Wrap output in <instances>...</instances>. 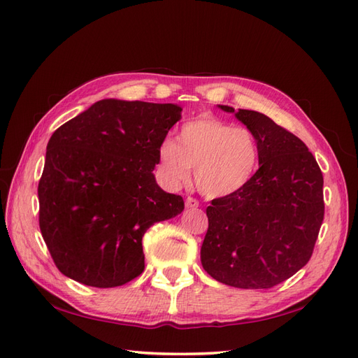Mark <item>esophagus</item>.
<instances>
[{
  "instance_id": "obj_1",
  "label": "esophagus",
  "mask_w": 358,
  "mask_h": 358,
  "mask_svg": "<svg viewBox=\"0 0 358 358\" xmlns=\"http://www.w3.org/2000/svg\"><path fill=\"white\" fill-rule=\"evenodd\" d=\"M199 206H200V203H199L196 199L188 197V199L185 200V208H187V209H196V208H199Z\"/></svg>"
}]
</instances>
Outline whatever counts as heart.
Listing matches in <instances>:
<instances>
[{
	"label": "heart",
	"mask_w": 358,
	"mask_h": 358,
	"mask_svg": "<svg viewBox=\"0 0 358 358\" xmlns=\"http://www.w3.org/2000/svg\"><path fill=\"white\" fill-rule=\"evenodd\" d=\"M258 159V142L248 128L203 115L182 125L176 143L167 138L159 145L157 169L169 188L185 183L194 169L203 196L221 199L252 179Z\"/></svg>",
	"instance_id": "obj_1"
}]
</instances>
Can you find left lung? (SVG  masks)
Returning <instances> with one entry per match:
<instances>
[{"label": "left lung", "mask_w": 358, "mask_h": 358, "mask_svg": "<svg viewBox=\"0 0 358 358\" xmlns=\"http://www.w3.org/2000/svg\"><path fill=\"white\" fill-rule=\"evenodd\" d=\"M218 107L255 136L259 169L241 191L206 209L201 264L225 285L272 288L312 255L324 220L322 173L308 146L268 116Z\"/></svg>", "instance_id": "8db88e82"}]
</instances>
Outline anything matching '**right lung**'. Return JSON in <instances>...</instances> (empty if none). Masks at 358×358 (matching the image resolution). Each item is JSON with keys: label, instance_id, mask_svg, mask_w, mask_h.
Listing matches in <instances>:
<instances>
[{"label": "right lung", "instance_id": "1", "mask_svg": "<svg viewBox=\"0 0 358 358\" xmlns=\"http://www.w3.org/2000/svg\"><path fill=\"white\" fill-rule=\"evenodd\" d=\"M178 104L106 99L52 134L38 182L40 230L62 275L112 288L145 268L142 239L175 218L183 199L154 176Z\"/></svg>", "mask_w": 358, "mask_h": 358}]
</instances>
